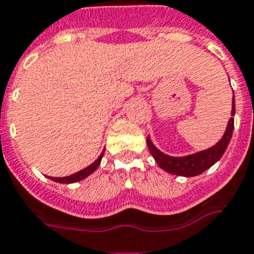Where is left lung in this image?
Masks as SVG:
<instances>
[{
  "mask_svg": "<svg viewBox=\"0 0 254 254\" xmlns=\"http://www.w3.org/2000/svg\"><path fill=\"white\" fill-rule=\"evenodd\" d=\"M231 118L228 119L227 127L226 131L222 136V139L215 144L205 150L192 153L188 156L183 157H174L169 156L166 153L161 152L154 144H153L150 136L146 139V145L149 149L150 154L153 158L158 163V166L162 170L167 171L174 175H179V177H196L200 175L207 169H210L215 162L221 160V157L225 154L227 149L230 140L232 137V131H234V115H235V96L232 97V109H231Z\"/></svg>",
  "mask_w": 254,
  "mask_h": 254,
  "instance_id": "8db88e82",
  "label": "left lung"
}]
</instances>
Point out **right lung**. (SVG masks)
<instances>
[{
  "label": "right lung",
  "mask_w": 254,
  "mask_h": 254,
  "mask_svg": "<svg viewBox=\"0 0 254 254\" xmlns=\"http://www.w3.org/2000/svg\"><path fill=\"white\" fill-rule=\"evenodd\" d=\"M105 149L102 150V153L98 156V158L94 161L93 163H91L89 166H87L85 169L80 170V171H77V173L72 174V175H68V177H64V178H54V177H48L50 180H53V182H57V183H62V184H71V183H76V182H80V180L85 179L87 177H89L92 173L96 171L98 166H100V163H101L102 156H104Z\"/></svg>",
  "instance_id": "right-lung-1"
}]
</instances>
